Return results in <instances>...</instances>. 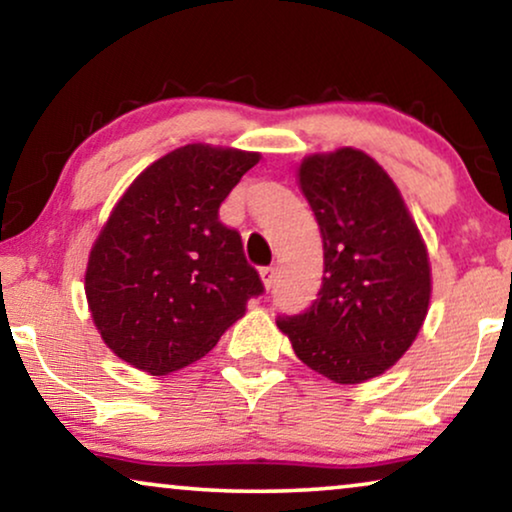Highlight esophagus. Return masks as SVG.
I'll use <instances>...</instances> for the list:
<instances>
[{
  "label": "esophagus",
  "mask_w": 512,
  "mask_h": 512,
  "mask_svg": "<svg viewBox=\"0 0 512 512\" xmlns=\"http://www.w3.org/2000/svg\"><path fill=\"white\" fill-rule=\"evenodd\" d=\"M261 279H263V284H265V289H272V286H275V282H277V268L275 265H268V268H261Z\"/></svg>",
  "instance_id": "34e87169"
}]
</instances>
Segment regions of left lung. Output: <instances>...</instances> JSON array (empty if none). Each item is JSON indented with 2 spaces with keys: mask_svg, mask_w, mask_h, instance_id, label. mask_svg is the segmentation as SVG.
I'll use <instances>...</instances> for the list:
<instances>
[{
  "mask_svg": "<svg viewBox=\"0 0 512 512\" xmlns=\"http://www.w3.org/2000/svg\"><path fill=\"white\" fill-rule=\"evenodd\" d=\"M298 177L321 230L324 279L317 300L277 326L314 373L366 382L394 366L424 324L429 254L396 184L363 151L310 156Z\"/></svg>",
  "mask_w": 512,
  "mask_h": 512,
  "instance_id": "obj_1",
  "label": "left lung"
}]
</instances>
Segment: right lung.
<instances>
[{
    "instance_id": "right-lung-1",
    "label": "right lung",
    "mask_w": 512,
    "mask_h": 512,
    "mask_svg": "<svg viewBox=\"0 0 512 512\" xmlns=\"http://www.w3.org/2000/svg\"><path fill=\"white\" fill-rule=\"evenodd\" d=\"M258 153L188 144L132 181L86 270L90 314L130 366L167 375L198 361L265 291L219 207Z\"/></svg>"
}]
</instances>
